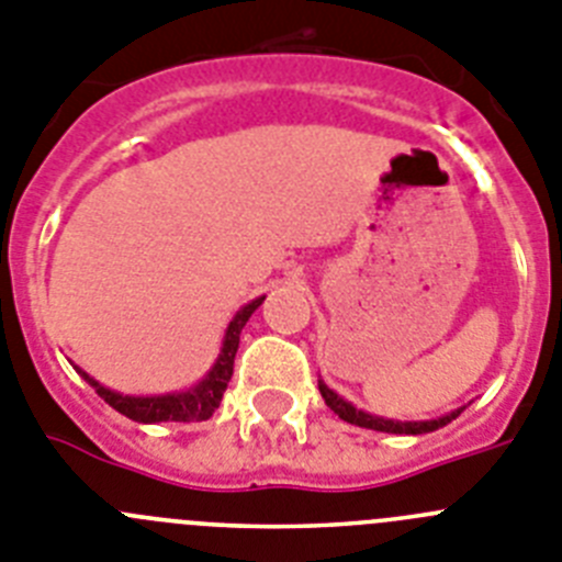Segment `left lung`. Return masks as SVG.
Masks as SVG:
<instances>
[{
	"label": "left lung",
	"instance_id": "1",
	"mask_svg": "<svg viewBox=\"0 0 562 562\" xmlns=\"http://www.w3.org/2000/svg\"><path fill=\"white\" fill-rule=\"evenodd\" d=\"M318 392H322V397H325L327 406H330L333 412H336L338 417L344 419V423H352V426L372 428V431H386V434H428V431H437V428L448 426L451 419H457L459 414H462V408H457V412L445 414V417H439V419H423V423H397V419H383V417H375V414L358 412L352 403L341 401V397H338L333 389H327L322 381H318Z\"/></svg>",
	"mask_w": 562,
	"mask_h": 562
}]
</instances>
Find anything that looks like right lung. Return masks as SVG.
<instances>
[{
    "label": "right lung",
    "instance_id": "right-lung-1",
    "mask_svg": "<svg viewBox=\"0 0 562 562\" xmlns=\"http://www.w3.org/2000/svg\"><path fill=\"white\" fill-rule=\"evenodd\" d=\"M262 300H266V296L249 302L244 311L232 318L218 361L210 369V375H206L199 386L190 389V392L165 394V397H128V394H117L111 392V389L100 386L94 378H89L86 372H80V369L78 372L86 381L92 383L94 392H98L111 408H117L120 414H125V417L134 419V423H201V419H210L212 412L221 406V397H224L226 386H229L232 369H235L237 344H240V330L246 327L251 313L262 305Z\"/></svg>",
    "mask_w": 562,
    "mask_h": 562
}]
</instances>
